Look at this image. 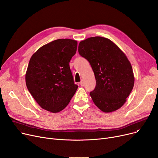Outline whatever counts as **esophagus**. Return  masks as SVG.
I'll return each mask as SVG.
<instances>
[{
    "mask_svg": "<svg viewBox=\"0 0 158 158\" xmlns=\"http://www.w3.org/2000/svg\"><path fill=\"white\" fill-rule=\"evenodd\" d=\"M79 84L81 85V86H83L85 85V82H84V81H83V80H81V81L80 82V83H79Z\"/></svg>",
    "mask_w": 158,
    "mask_h": 158,
    "instance_id": "1",
    "label": "esophagus"
}]
</instances>
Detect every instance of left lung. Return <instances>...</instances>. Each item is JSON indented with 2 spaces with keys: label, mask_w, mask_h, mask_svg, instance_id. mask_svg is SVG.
<instances>
[{
  "label": "left lung",
  "mask_w": 158,
  "mask_h": 158,
  "mask_svg": "<svg viewBox=\"0 0 158 158\" xmlns=\"http://www.w3.org/2000/svg\"><path fill=\"white\" fill-rule=\"evenodd\" d=\"M78 52L90 63L96 86L90 95L101 111L117 110L125 103L134 85L132 67L126 55L112 40L102 37L80 42Z\"/></svg>",
  "instance_id": "1"
}]
</instances>
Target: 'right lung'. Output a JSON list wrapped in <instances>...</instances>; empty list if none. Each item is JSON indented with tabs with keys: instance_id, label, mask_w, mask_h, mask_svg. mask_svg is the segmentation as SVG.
<instances>
[{
	"instance_id": "1",
	"label": "right lung",
	"mask_w": 158,
	"mask_h": 158,
	"mask_svg": "<svg viewBox=\"0 0 158 158\" xmlns=\"http://www.w3.org/2000/svg\"><path fill=\"white\" fill-rule=\"evenodd\" d=\"M77 47L75 40L57 39L40 47L30 60L25 75L26 86L47 111L63 110L77 90L69 65Z\"/></svg>"
}]
</instances>
